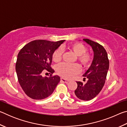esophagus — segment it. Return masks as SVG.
I'll list each match as a JSON object with an SVG mask.
<instances>
[{
    "label": "esophagus",
    "mask_w": 127,
    "mask_h": 127,
    "mask_svg": "<svg viewBox=\"0 0 127 127\" xmlns=\"http://www.w3.org/2000/svg\"><path fill=\"white\" fill-rule=\"evenodd\" d=\"M61 80L62 82H63L66 83H68V82H69V80H68V79H66L64 78H61Z\"/></svg>",
    "instance_id": "esophagus-1"
}]
</instances>
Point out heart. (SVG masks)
Here are the masks:
<instances>
[{"instance_id": "b5f03b06", "label": "heart", "mask_w": 127, "mask_h": 127, "mask_svg": "<svg viewBox=\"0 0 127 127\" xmlns=\"http://www.w3.org/2000/svg\"><path fill=\"white\" fill-rule=\"evenodd\" d=\"M70 48L75 54L78 56V61L83 66L89 65L91 58L89 54L86 53L87 48L84 45L79 42L72 44ZM63 50L61 48L56 50L53 54V59L56 63H58L62 59ZM80 71L79 66L76 64L62 63L57 68V72L60 76L66 78H70Z\"/></svg>"}]
</instances>
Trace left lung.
Listing matches in <instances>:
<instances>
[{
  "instance_id": "8db88e82",
  "label": "left lung",
  "mask_w": 127,
  "mask_h": 127,
  "mask_svg": "<svg viewBox=\"0 0 127 127\" xmlns=\"http://www.w3.org/2000/svg\"><path fill=\"white\" fill-rule=\"evenodd\" d=\"M83 41L91 47L94 52L92 63L83 76L87 78L86 84L77 82V87L74 94L79 99L89 101L96 97L102 90L106 80L109 62L105 49L97 42L87 38Z\"/></svg>"
}]
</instances>
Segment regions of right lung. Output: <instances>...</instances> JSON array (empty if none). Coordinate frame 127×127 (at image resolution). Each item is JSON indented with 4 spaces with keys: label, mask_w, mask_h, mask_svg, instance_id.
Masks as SVG:
<instances>
[{
    "label": "right lung",
    "mask_w": 127,
    "mask_h": 127,
    "mask_svg": "<svg viewBox=\"0 0 127 127\" xmlns=\"http://www.w3.org/2000/svg\"><path fill=\"white\" fill-rule=\"evenodd\" d=\"M64 41L34 40L19 52L16 64L17 77L23 91L30 98L42 100L49 97L61 81L58 75L44 77L42 74L45 70L54 73L50 67L53 54Z\"/></svg>",
    "instance_id": "add662e5"
}]
</instances>
